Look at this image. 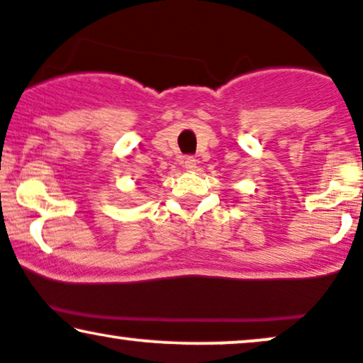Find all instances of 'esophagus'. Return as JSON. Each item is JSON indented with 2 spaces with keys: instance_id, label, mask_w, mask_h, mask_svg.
Instances as JSON below:
<instances>
[{
  "instance_id": "obj_1",
  "label": "esophagus",
  "mask_w": 363,
  "mask_h": 363,
  "mask_svg": "<svg viewBox=\"0 0 363 363\" xmlns=\"http://www.w3.org/2000/svg\"><path fill=\"white\" fill-rule=\"evenodd\" d=\"M183 168L189 169V172L196 168V160L194 158V156H186V158L183 160Z\"/></svg>"
}]
</instances>
